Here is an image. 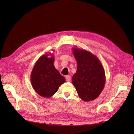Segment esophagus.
<instances>
[{"instance_id":"34e87169","label":"esophagus","mask_w":134,"mask_h":134,"mask_svg":"<svg viewBox=\"0 0 134 134\" xmlns=\"http://www.w3.org/2000/svg\"><path fill=\"white\" fill-rule=\"evenodd\" d=\"M65 79H66V80L67 81V82H70V81L71 80V78L70 75H67L65 77Z\"/></svg>"}]
</instances>
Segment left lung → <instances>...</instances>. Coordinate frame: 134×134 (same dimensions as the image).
I'll list each match as a JSON object with an SVG mask.
<instances>
[{
  "label": "left lung",
  "instance_id": "1",
  "mask_svg": "<svg viewBox=\"0 0 134 134\" xmlns=\"http://www.w3.org/2000/svg\"><path fill=\"white\" fill-rule=\"evenodd\" d=\"M77 63V70L72 83L80 98L86 102L94 100L103 91L106 76L99 60L91 52L72 48Z\"/></svg>",
  "mask_w": 134,
  "mask_h": 134
}]
</instances>
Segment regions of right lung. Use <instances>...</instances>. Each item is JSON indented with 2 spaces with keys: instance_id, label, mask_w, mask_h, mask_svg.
I'll return each mask as SVG.
<instances>
[{
  "instance_id": "right-lung-1",
  "label": "right lung",
  "mask_w": 134,
  "mask_h": 134,
  "mask_svg": "<svg viewBox=\"0 0 134 134\" xmlns=\"http://www.w3.org/2000/svg\"><path fill=\"white\" fill-rule=\"evenodd\" d=\"M52 54H44L36 62L31 74L34 90L40 96L50 98L65 82V79L55 68Z\"/></svg>"
}]
</instances>
